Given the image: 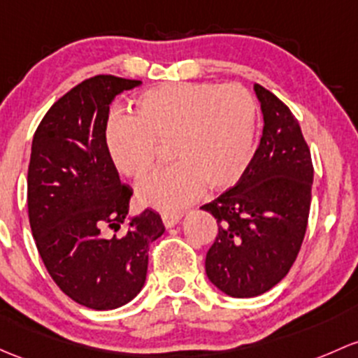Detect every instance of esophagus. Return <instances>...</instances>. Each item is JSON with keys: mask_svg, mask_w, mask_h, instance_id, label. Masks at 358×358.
Returning a JSON list of instances; mask_svg holds the SVG:
<instances>
[{"mask_svg": "<svg viewBox=\"0 0 358 358\" xmlns=\"http://www.w3.org/2000/svg\"><path fill=\"white\" fill-rule=\"evenodd\" d=\"M180 217H182V214L180 213H163L161 214V220H163V224L166 228L175 227V224L180 221Z\"/></svg>", "mask_w": 358, "mask_h": 358, "instance_id": "obj_1", "label": "esophagus"}]
</instances>
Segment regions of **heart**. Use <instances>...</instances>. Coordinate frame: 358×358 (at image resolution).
<instances>
[{"label":"heart","mask_w":358,"mask_h":358,"mask_svg":"<svg viewBox=\"0 0 358 358\" xmlns=\"http://www.w3.org/2000/svg\"><path fill=\"white\" fill-rule=\"evenodd\" d=\"M254 97L242 85L164 84L138 94L131 118L115 115L104 130L108 157L122 175L142 178L169 144L171 166L138 185L152 208L175 210L201 195L235 185L254 156Z\"/></svg>","instance_id":"1"}]
</instances>
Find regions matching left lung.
I'll return each instance as SVG.
<instances>
[{
  "mask_svg": "<svg viewBox=\"0 0 358 358\" xmlns=\"http://www.w3.org/2000/svg\"><path fill=\"white\" fill-rule=\"evenodd\" d=\"M254 89L264 116L259 148L238 182L201 208L217 223L206 273L235 299L262 295L288 274L306 236L314 178L299 120L271 90Z\"/></svg>",
  "mask_w": 358,
  "mask_h": 358,
  "instance_id": "8db88e82",
  "label": "left lung"
}]
</instances>
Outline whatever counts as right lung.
Returning a JSON list of instances; mask_svg holds the SVG:
<instances>
[{
    "label": "right lung",
    "instance_id": "obj_1",
    "mask_svg": "<svg viewBox=\"0 0 358 358\" xmlns=\"http://www.w3.org/2000/svg\"><path fill=\"white\" fill-rule=\"evenodd\" d=\"M141 84L90 77L59 97L34 134L27 208L37 250L59 289L94 310L125 306L141 292L150 243L164 233L152 209L118 233L134 190L120 182L104 148L110 104Z\"/></svg>",
    "mask_w": 358,
    "mask_h": 358
}]
</instances>
